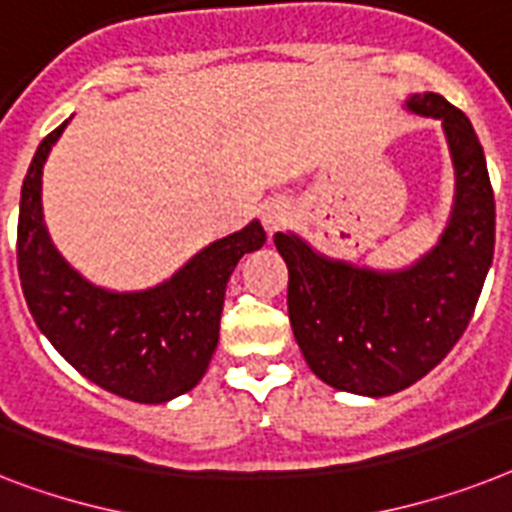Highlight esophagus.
<instances>
[{
  "label": "esophagus",
  "mask_w": 512,
  "mask_h": 512,
  "mask_svg": "<svg viewBox=\"0 0 512 512\" xmlns=\"http://www.w3.org/2000/svg\"><path fill=\"white\" fill-rule=\"evenodd\" d=\"M287 219H290V206H287L285 201H269V204L261 209V222H264L269 235L280 230V227H285Z\"/></svg>",
  "instance_id": "esophagus-1"
}]
</instances>
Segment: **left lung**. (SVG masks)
Here are the masks:
<instances>
[{"label": "left lung", "mask_w": 512, "mask_h": 512, "mask_svg": "<svg viewBox=\"0 0 512 512\" xmlns=\"http://www.w3.org/2000/svg\"><path fill=\"white\" fill-rule=\"evenodd\" d=\"M405 107L442 120L453 156V211L432 251L398 272H374L327 259L293 232L274 235L308 369L335 390L369 398L411 387L453 350L494 253V193L474 125L439 94H413Z\"/></svg>", "instance_id": "8db88e82"}]
</instances>
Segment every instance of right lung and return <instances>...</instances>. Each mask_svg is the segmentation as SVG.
<instances>
[{"label":"right lung","instance_id":"add662e5","mask_svg":"<svg viewBox=\"0 0 512 512\" xmlns=\"http://www.w3.org/2000/svg\"><path fill=\"white\" fill-rule=\"evenodd\" d=\"M67 122L36 149L20 190L18 272L25 303L59 356L86 379L135 403H167L209 369L232 269L264 246L261 222L196 253L162 285L112 293L59 256L41 214L44 162Z\"/></svg>","mask_w":512,"mask_h":512}]
</instances>
